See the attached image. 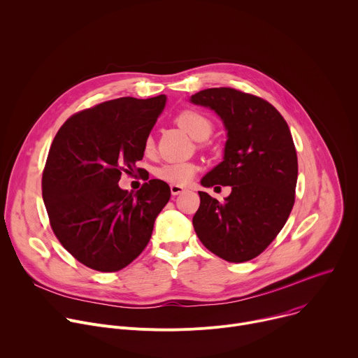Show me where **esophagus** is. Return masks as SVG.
<instances>
[{
	"instance_id": "esophagus-1",
	"label": "esophagus",
	"mask_w": 358,
	"mask_h": 358,
	"mask_svg": "<svg viewBox=\"0 0 358 358\" xmlns=\"http://www.w3.org/2000/svg\"><path fill=\"white\" fill-rule=\"evenodd\" d=\"M170 189H171L173 195H178V194H182L185 191V188L181 187V185H170Z\"/></svg>"
}]
</instances>
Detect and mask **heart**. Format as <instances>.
I'll return each instance as SVG.
<instances>
[{
  "instance_id": "b5f03b06",
  "label": "heart",
  "mask_w": 358,
  "mask_h": 358,
  "mask_svg": "<svg viewBox=\"0 0 358 358\" xmlns=\"http://www.w3.org/2000/svg\"><path fill=\"white\" fill-rule=\"evenodd\" d=\"M176 122L195 140L208 138L214 130L211 119L202 112L194 109H185L180 112L176 116ZM152 150H155V140H152L151 136H147L144 140V151L151 152ZM198 171L199 166L196 163H167L156 169L155 176L170 185H187Z\"/></svg>"
}]
</instances>
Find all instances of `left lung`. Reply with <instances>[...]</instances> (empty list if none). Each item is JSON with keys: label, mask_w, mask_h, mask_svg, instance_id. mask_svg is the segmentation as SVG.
Masks as SVG:
<instances>
[{"label": "left lung", "mask_w": 358, "mask_h": 358, "mask_svg": "<svg viewBox=\"0 0 358 358\" xmlns=\"http://www.w3.org/2000/svg\"><path fill=\"white\" fill-rule=\"evenodd\" d=\"M191 101L215 110L228 130L224 162L201 184L232 188L224 202L198 191L194 229L217 257L250 261L278 236L294 203L297 155L289 126L269 101L234 87L201 90Z\"/></svg>", "instance_id": "1"}]
</instances>
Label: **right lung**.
<instances>
[{
    "mask_svg": "<svg viewBox=\"0 0 358 358\" xmlns=\"http://www.w3.org/2000/svg\"><path fill=\"white\" fill-rule=\"evenodd\" d=\"M166 96L119 97L71 116L50 144L42 198L55 236L72 257L99 272H117L147 246L171 191L150 180L136 192L119 187L140 171L144 140Z\"/></svg>",
    "mask_w": 358,
    "mask_h": 358,
    "instance_id": "obj_1",
    "label": "right lung"
}]
</instances>
